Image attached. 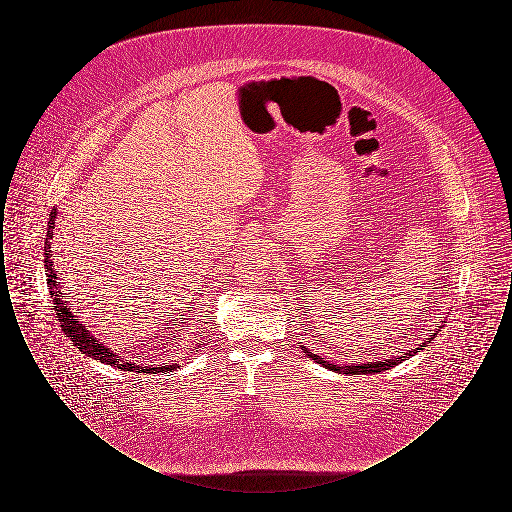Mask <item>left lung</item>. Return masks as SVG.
<instances>
[{
    "label": "left lung",
    "instance_id": "left-lung-1",
    "mask_svg": "<svg viewBox=\"0 0 512 512\" xmlns=\"http://www.w3.org/2000/svg\"><path fill=\"white\" fill-rule=\"evenodd\" d=\"M441 322H445V320H441ZM441 328V326H438ZM439 330H436V334L434 336H438ZM434 336H430L428 340L424 341L422 345H418V347H414L411 351H407V353H403V355H399V357H391V359H386V361H372V363H349V365H330L328 361H322V357H318L317 353H311L305 345H301V349H303V353L311 359V361H315L318 365L324 366V368H328V370H332V372H338V374H376V372H382V370H388L391 366L401 365L403 361H407V359H411L414 357L416 353H420L424 347H426V343L428 341L434 340Z\"/></svg>",
    "mask_w": 512,
    "mask_h": 512
}]
</instances>
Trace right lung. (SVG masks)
I'll use <instances>...</instances> for the list:
<instances>
[{
    "instance_id": "add662e5",
    "label": "right lung",
    "mask_w": 512,
    "mask_h": 512,
    "mask_svg": "<svg viewBox=\"0 0 512 512\" xmlns=\"http://www.w3.org/2000/svg\"><path fill=\"white\" fill-rule=\"evenodd\" d=\"M55 219H57V207L51 209V215H49L48 222V234H46V242H44V268H46V278H48V290L51 295V301L55 305V313L57 318L61 322V328L65 332L67 338H71L74 345L86 355V357H92L103 365L115 366V368H121V370H130V372H171L176 370L178 365L172 363V365H149L140 366L136 363H126L122 357H119L115 351H111V347H107L103 341H99L82 322L80 318L76 317L73 313V309L69 307V301H67V293L61 292V284L57 282V268L53 267V251H51V240H53V228H55ZM203 345V343H197L195 349Z\"/></svg>"
}]
</instances>
